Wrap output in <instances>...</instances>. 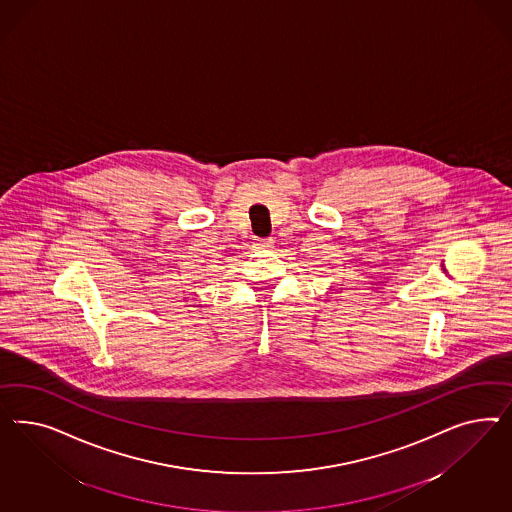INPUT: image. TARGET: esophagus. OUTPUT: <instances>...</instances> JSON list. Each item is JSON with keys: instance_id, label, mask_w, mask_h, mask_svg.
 <instances>
[{"instance_id": "esophagus-1", "label": "esophagus", "mask_w": 512, "mask_h": 512, "mask_svg": "<svg viewBox=\"0 0 512 512\" xmlns=\"http://www.w3.org/2000/svg\"><path fill=\"white\" fill-rule=\"evenodd\" d=\"M255 248L257 249H270L274 248V240L272 238H261L255 242Z\"/></svg>"}]
</instances>
